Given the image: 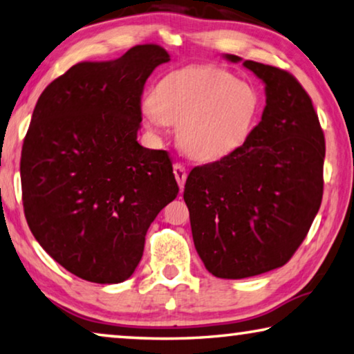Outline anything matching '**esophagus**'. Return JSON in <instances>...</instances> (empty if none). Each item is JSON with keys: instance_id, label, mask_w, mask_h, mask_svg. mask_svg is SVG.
<instances>
[{"instance_id": "34e87169", "label": "esophagus", "mask_w": 354, "mask_h": 354, "mask_svg": "<svg viewBox=\"0 0 354 354\" xmlns=\"http://www.w3.org/2000/svg\"><path fill=\"white\" fill-rule=\"evenodd\" d=\"M174 176H176L178 187H180V189H183V185H185V180H187L185 166L180 165V162H176V165H174Z\"/></svg>"}]
</instances>
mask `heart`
<instances>
[{"label":"heart","mask_w":354,"mask_h":354,"mask_svg":"<svg viewBox=\"0 0 354 354\" xmlns=\"http://www.w3.org/2000/svg\"><path fill=\"white\" fill-rule=\"evenodd\" d=\"M262 109V94L250 81L217 65H188L158 81L142 116L155 134L178 124V142L193 160L218 161L249 140Z\"/></svg>","instance_id":"1"}]
</instances>
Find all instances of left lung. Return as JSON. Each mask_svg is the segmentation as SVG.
Segmentation results:
<instances>
[{"instance_id":"1","label":"left lung","mask_w":354,"mask_h":354,"mask_svg":"<svg viewBox=\"0 0 354 354\" xmlns=\"http://www.w3.org/2000/svg\"><path fill=\"white\" fill-rule=\"evenodd\" d=\"M243 65L265 84L262 120L233 155L194 167L183 192L196 252L223 279L288 263L319 211L324 185V134L310 95L288 71Z\"/></svg>"}]
</instances>
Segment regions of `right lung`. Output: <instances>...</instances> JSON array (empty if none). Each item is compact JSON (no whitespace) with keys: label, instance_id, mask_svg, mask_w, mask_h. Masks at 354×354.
Masks as SVG:
<instances>
[{"label":"right lung","instance_id":"add662e5","mask_svg":"<svg viewBox=\"0 0 354 354\" xmlns=\"http://www.w3.org/2000/svg\"><path fill=\"white\" fill-rule=\"evenodd\" d=\"M171 60L140 44L106 62H80L43 91L20 158L25 218L59 265L99 284L126 281L145 234L178 185L165 150L143 148L140 97Z\"/></svg>","mask_w":354,"mask_h":354}]
</instances>
